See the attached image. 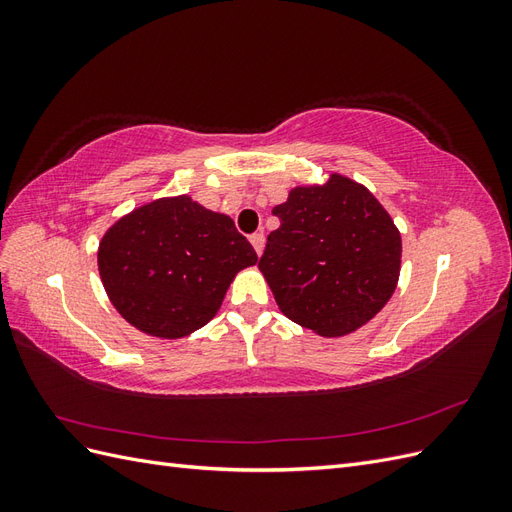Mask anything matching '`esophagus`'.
Segmentation results:
<instances>
[{
  "mask_svg": "<svg viewBox=\"0 0 512 512\" xmlns=\"http://www.w3.org/2000/svg\"><path fill=\"white\" fill-rule=\"evenodd\" d=\"M250 243L254 245L256 254L260 256V254H262V250H265V235H262V232H254V235L250 237Z\"/></svg>",
  "mask_w": 512,
  "mask_h": 512,
  "instance_id": "1",
  "label": "esophagus"
}]
</instances>
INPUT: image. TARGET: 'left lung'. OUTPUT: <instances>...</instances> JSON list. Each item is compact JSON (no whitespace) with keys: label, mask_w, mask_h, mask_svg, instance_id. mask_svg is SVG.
Instances as JSON below:
<instances>
[{"label":"left lung","mask_w":512,"mask_h":512,"mask_svg":"<svg viewBox=\"0 0 512 512\" xmlns=\"http://www.w3.org/2000/svg\"><path fill=\"white\" fill-rule=\"evenodd\" d=\"M273 215L280 228L267 237L258 269L286 318L320 337H344L389 303L401 235L363 183L331 173L297 185Z\"/></svg>","instance_id":"1"}]
</instances>
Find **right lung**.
<instances>
[{"mask_svg": "<svg viewBox=\"0 0 512 512\" xmlns=\"http://www.w3.org/2000/svg\"><path fill=\"white\" fill-rule=\"evenodd\" d=\"M256 262L235 222L188 194L136 207L98 247L100 280L113 307L134 329L160 339L205 327L237 273Z\"/></svg>", "mask_w": 512, "mask_h": 512, "instance_id": "obj_1", "label": "right lung"}]
</instances>
